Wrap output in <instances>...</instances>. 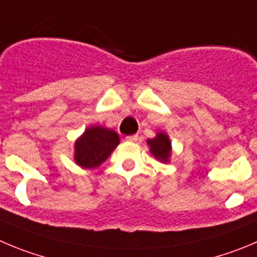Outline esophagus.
I'll use <instances>...</instances> for the list:
<instances>
[{"label":"esophagus","mask_w":257,"mask_h":257,"mask_svg":"<svg viewBox=\"0 0 257 257\" xmlns=\"http://www.w3.org/2000/svg\"><path fill=\"white\" fill-rule=\"evenodd\" d=\"M125 140L128 141V142H137V141H138V136H137V134H133V136H128Z\"/></svg>","instance_id":"1"}]
</instances>
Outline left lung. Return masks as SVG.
Segmentation results:
<instances>
[{"instance_id":"obj_1","label":"left lung","mask_w":257,"mask_h":257,"mask_svg":"<svg viewBox=\"0 0 257 257\" xmlns=\"http://www.w3.org/2000/svg\"><path fill=\"white\" fill-rule=\"evenodd\" d=\"M147 145L150 146V151L158 161L169 162L170 156H171V142L169 140V136L164 132L157 133V136L153 140H148Z\"/></svg>"}]
</instances>
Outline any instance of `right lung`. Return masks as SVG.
Instances as JSON below:
<instances>
[{
  "instance_id": "add662e5",
  "label": "right lung",
  "mask_w": 257,
  "mask_h": 257,
  "mask_svg": "<svg viewBox=\"0 0 257 257\" xmlns=\"http://www.w3.org/2000/svg\"><path fill=\"white\" fill-rule=\"evenodd\" d=\"M116 132L104 126H88L74 143V161L83 169H96L119 145Z\"/></svg>"
}]
</instances>
